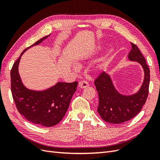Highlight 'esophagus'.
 I'll return each mask as SVG.
<instances>
[{
	"label": "esophagus",
	"instance_id": "1",
	"mask_svg": "<svg viewBox=\"0 0 160 160\" xmlns=\"http://www.w3.org/2000/svg\"><path fill=\"white\" fill-rule=\"evenodd\" d=\"M79 88L84 89V88H88V87L89 86V84L88 81H81L79 82Z\"/></svg>",
	"mask_w": 160,
	"mask_h": 160
}]
</instances>
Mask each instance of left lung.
Returning <instances> with one entry per match:
<instances>
[{"label": "left lung", "mask_w": 160, "mask_h": 160, "mask_svg": "<svg viewBox=\"0 0 160 160\" xmlns=\"http://www.w3.org/2000/svg\"><path fill=\"white\" fill-rule=\"evenodd\" d=\"M132 50L128 58L141 65L144 71V79L139 90L132 95H123L116 90L110 76L102 72L94 83L99 95L98 111L106 122L119 124L130 120L138 115L145 104L149 93V69L141 51L131 42Z\"/></svg>", "instance_id": "8db88e82"}]
</instances>
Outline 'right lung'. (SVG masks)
<instances>
[{"label": "right lung", "instance_id": "obj_1", "mask_svg": "<svg viewBox=\"0 0 160 160\" xmlns=\"http://www.w3.org/2000/svg\"><path fill=\"white\" fill-rule=\"evenodd\" d=\"M49 36L41 38L24 50L11 71L12 95L18 112L31 123L43 127L54 126L61 122L78 85L77 81L58 82L49 89L37 91L28 89L22 84L18 70L22 55L27 49L40 44Z\"/></svg>", "mask_w": 160, "mask_h": 160}]
</instances>
